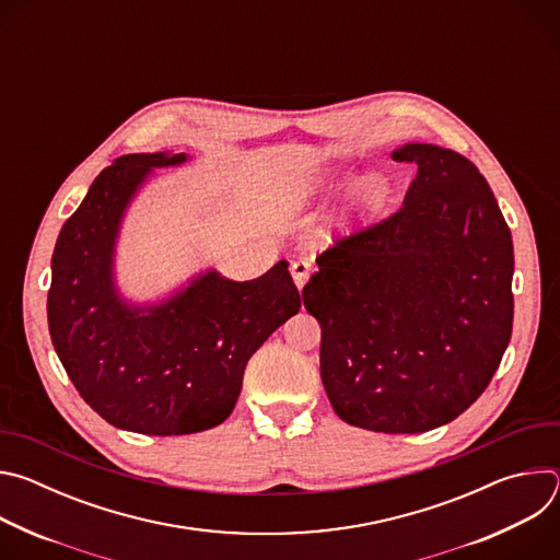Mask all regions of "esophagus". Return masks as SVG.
<instances>
[{
    "mask_svg": "<svg viewBox=\"0 0 560 560\" xmlns=\"http://www.w3.org/2000/svg\"><path fill=\"white\" fill-rule=\"evenodd\" d=\"M290 272H292V279H294L296 288L301 290V288L305 285V281H307V277H310V272H312V261H310V259H305V257H301V259L292 261Z\"/></svg>",
    "mask_w": 560,
    "mask_h": 560,
    "instance_id": "34e87169",
    "label": "esophagus"
}]
</instances>
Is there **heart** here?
Masks as SVG:
<instances>
[{
  "mask_svg": "<svg viewBox=\"0 0 560 560\" xmlns=\"http://www.w3.org/2000/svg\"><path fill=\"white\" fill-rule=\"evenodd\" d=\"M352 179V173L350 171H343V168H326L318 173L305 188H303V195L305 197H316V195H328V192H335L339 190L341 186H346L348 182ZM387 192H389V186L385 182V177L381 175H368L365 179H361L354 188V203L363 210H376L385 203L387 199Z\"/></svg>",
  "mask_w": 560,
  "mask_h": 560,
  "instance_id": "b5f03b06",
  "label": "heart"
}]
</instances>
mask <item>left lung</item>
Instances as JSON below:
<instances>
[{
    "label": "left lung",
    "mask_w": 560,
    "mask_h": 560,
    "mask_svg": "<svg viewBox=\"0 0 560 560\" xmlns=\"http://www.w3.org/2000/svg\"><path fill=\"white\" fill-rule=\"evenodd\" d=\"M415 164L404 206L316 257L303 305L322 326V381L350 425L419 434L490 385L512 337L514 248L467 156L398 148Z\"/></svg>",
    "instance_id": "obj_1"
}]
</instances>
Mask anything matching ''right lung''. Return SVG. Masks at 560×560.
<instances>
[{
    "label": "right lung",
    "mask_w": 560,
    "mask_h": 560,
    "mask_svg": "<svg viewBox=\"0 0 560 560\" xmlns=\"http://www.w3.org/2000/svg\"><path fill=\"white\" fill-rule=\"evenodd\" d=\"M186 154H124L104 168L52 253L48 330L79 396L110 425L179 436L223 423L250 357L299 312V290L279 261L253 281L217 272L154 307L124 303L113 283L121 214L152 168Z\"/></svg>",
    "instance_id": "add662e5"
}]
</instances>
